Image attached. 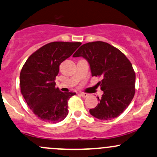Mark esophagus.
<instances>
[{
	"label": "esophagus",
	"instance_id": "34e87169",
	"mask_svg": "<svg viewBox=\"0 0 157 157\" xmlns=\"http://www.w3.org/2000/svg\"><path fill=\"white\" fill-rule=\"evenodd\" d=\"M80 94L82 98H87L88 96H89V94H87V93H85V92H80Z\"/></svg>",
	"mask_w": 157,
	"mask_h": 157
}]
</instances>
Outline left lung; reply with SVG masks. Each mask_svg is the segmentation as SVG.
<instances>
[{
	"label": "left lung",
	"mask_w": 157,
	"mask_h": 157,
	"mask_svg": "<svg viewBox=\"0 0 157 157\" xmlns=\"http://www.w3.org/2000/svg\"><path fill=\"white\" fill-rule=\"evenodd\" d=\"M82 56L90 65L92 76L101 77L97 83L104 92L99 103L89 109L100 120H111L127 109L135 94L136 74L130 60L121 51L106 42L84 44L73 55Z\"/></svg>",
	"instance_id": "1"
}]
</instances>
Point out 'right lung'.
<instances>
[{
	"label": "right lung",
	"mask_w": 157,
	"mask_h": 157,
	"mask_svg": "<svg viewBox=\"0 0 157 157\" xmlns=\"http://www.w3.org/2000/svg\"><path fill=\"white\" fill-rule=\"evenodd\" d=\"M81 42H53L29 56L20 73L21 92L27 106L40 120L49 123L63 121L68 113V101L75 92L56 88L59 65L72 55Z\"/></svg>",
	"instance_id": "right-lung-1"
}]
</instances>
